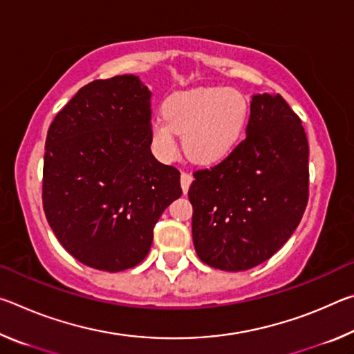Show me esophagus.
<instances>
[{"mask_svg":"<svg viewBox=\"0 0 354 354\" xmlns=\"http://www.w3.org/2000/svg\"><path fill=\"white\" fill-rule=\"evenodd\" d=\"M192 181H194V176H192V173L181 171V187L184 190V194H187Z\"/></svg>","mask_w":354,"mask_h":354,"instance_id":"1","label":"esophagus"}]
</instances>
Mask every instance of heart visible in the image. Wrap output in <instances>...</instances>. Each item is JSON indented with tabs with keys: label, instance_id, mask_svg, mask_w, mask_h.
<instances>
[{
	"label": "heart",
	"instance_id": "obj_1",
	"mask_svg": "<svg viewBox=\"0 0 354 354\" xmlns=\"http://www.w3.org/2000/svg\"><path fill=\"white\" fill-rule=\"evenodd\" d=\"M250 106L236 88L205 87L175 93L162 107L164 118L151 123V143L159 158L178 154L176 134L183 136L184 151L196 164L223 159L242 139Z\"/></svg>",
	"mask_w": 354,
	"mask_h": 354
}]
</instances>
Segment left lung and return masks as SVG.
<instances>
[{
    "label": "left lung",
    "instance_id": "obj_1",
    "mask_svg": "<svg viewBox=\"0 0 354 354\" xmlns=\"http://www.w3.org/2000/svg\"><path fill=\"white\" fill-rule=\"evenodd\" d=\"M189 200L200 259L242 272L287 242L309 198V145L301 120L279 93L254 95L247 137L209 169L194 171Z\"/></svg>",
    "mask_w": 354,
    "mask_h": 354
}]
</instances>
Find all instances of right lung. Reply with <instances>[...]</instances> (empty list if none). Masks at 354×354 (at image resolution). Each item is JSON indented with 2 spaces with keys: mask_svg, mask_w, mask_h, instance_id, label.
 I'll list each match as a JSON object with an SVG mask.
<instances>
[{
  "mask_svg": "<svg viewBox=\"0 0 354 354\" xmlns=\"http://www.w3.org/2000/svg\"><path fill=\"white\" fill-rule=\"evenodd\" d=\"M151 93L133 75L97 80L53 120L41 201L68 253L97 270L140 263L160 214L181 196L179 171L151 154Z\"/></svg>",
  "mask_w": 354,
  "mask_h": 354,
  "instance_id": "obj_1",
  "label": "right lung"
}]
</instances>
